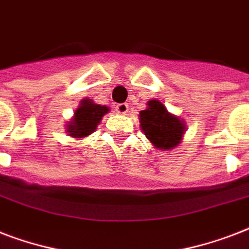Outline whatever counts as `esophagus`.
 <instances>
[{
  "label": "esophagus",
  "instance_id": "34e87169",
  "mask_svg": "<svg viewBox=\"0 0 249 249\" xmlns=\"http://www.w3.org/2000/svg\"><path fill=\"white\" fill-rule=\"evenodd\" d=\"M116 109L119 113H121V115H125V113L128 112L129 106L126 105V103H119V105L116 106Z\"/></svg>",
  "mask_w": 249,
  "mask_h": 249
}]
</instances>
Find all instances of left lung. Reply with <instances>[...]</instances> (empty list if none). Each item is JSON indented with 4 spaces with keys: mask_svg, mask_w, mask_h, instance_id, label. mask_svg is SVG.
I'll list each match as a JSON object with an SVG mask.
<instances>
[{
    "mask_svg": "<svg viewBox=\"0 0 249 249\" xmlns=\"http://www.w3.org/2000/svg\"><path fill=\"white\" fill-rule=\"evenodd\" d=\"M148 107L140 112L141 128L144 136L159 150L176 147L181 142L185 125L178 117L168 112L161 102L148 101Z\"/></svg>",
    "mask_w": 249,
    "mask_h": 249,
    "instance_id": "obj_1",
    "label": "left lung"
}]
</instances>
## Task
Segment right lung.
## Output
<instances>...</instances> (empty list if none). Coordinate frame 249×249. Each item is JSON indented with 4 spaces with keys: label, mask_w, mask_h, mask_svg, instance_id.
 <instances>
[{
    "label": "right lung",
    "mask_w": 249,
    "mask_h": 249,
    "mask_svg": "<svg viewBox=\"0 0 249 249\" xmlns=\"http://www.w3.org/2000/svg\"><path fill=\"white\" fill-rule=\"evenodd\" d=\"M108 112V107L95 105L90 99H84L75 112L73 121L67 125V132L72 137L81 138L91 134L95 130L102 116Z\"/></svg>",
    "instance_id": "right-lung-1"
}]
</instances>
